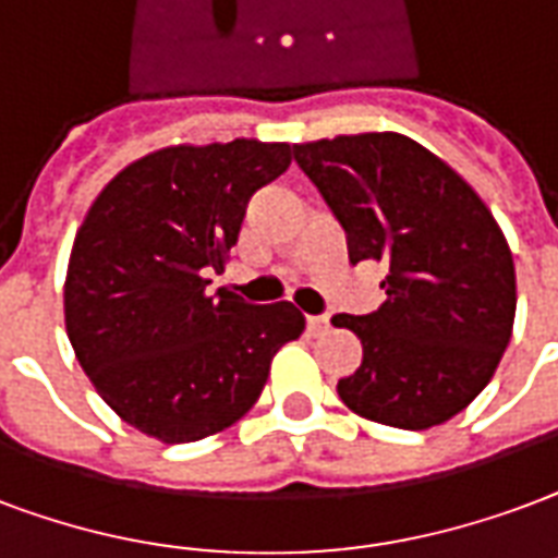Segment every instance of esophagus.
Here are the masks:
<instances>
[{"mask_svg":"<svg viewBox=\"0 0 558 558\" xmlns=\"http://www.w3.org/2000/svg\"><path fill=\"white\" fill-rule=\"evenodd\" d=\"M331 328V319L328 316H307V331L313 333V337H319V333H325Z\"/></svg>","mask_w":558,"mask_h":558,"instance_id":"esophagus-1","label":"esophagus"}]
</instances>
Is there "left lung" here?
I'll return each instance as SVG.
<instances>
[{
    "label": "left lung",
    "instance_id": "8db88e82",
    "mask_svg": "<svg viewBox=\"0 0 558 558\" xmlns=\"http://www.w3.org/2000/svg\"><path fill=\"white\" fill-rule=\"evenodd\" d=\"M345 230L349 259L387 263L384 304L333 316L363 345L337 393L381 426H440L497 373L514 328L511 247L476 189L399 132L292 144Z\"/></svg>",
    "mask_w": 558,
    "mask_h": 558
}]
</instances>
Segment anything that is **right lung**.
<instances>
[{"label":"right lung","instance_id":"add662e5","mask_svg":"<svg viewBox=\"0 0 558 558\" xmlns=\"http://www.w3.org/2000/svg\"><path fill=\"white\" fill-rule=\"evenodd\" d=\"M290 162L287 142L162 147L111 177L76 230L70 345L102 402L147 437L192 444L233 426L304 331L290 301L206 295L204 278L225 268L251 195Z\"/></svg>","mask_w":558,"mask_h":558}]
</instances>
